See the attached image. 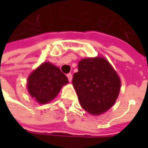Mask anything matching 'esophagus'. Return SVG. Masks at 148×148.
Returning <instances> with one entry per match:
<instances>
[{"mask_svg": "<svg viewBox=\"0 0 148 148\" xmlns=\"http://www.w3.org/2000/svg\"><path fill=\"white\" fill-rule=\"evenodd\" d=\"M66 77L68 78V81H69V82H71V80H72V74H71V73H68V74L66 75Z\"/></svg>", "mask_w": 148, "mask_h": 148, "instance_id": "1", "label": "esophagus"}]
</instances>
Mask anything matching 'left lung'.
Wrapping results in <instances>:
<instances>
[{
    "label": "left lung",
    "instance_id": "8db88e82",
    "mask_svg": "<svg viewBox=\"0 0 148 148\" xmlns=\"http://www.w3.org/2000/svg\"><path fill=\"white\" fill-rule=\"evenodd\" d=\"M72 85L81 106L90 114L99 115L109 110L115 103L121 81L108 60L95 57L79 62Z\"/></svg>",
    "mask_w": 148,
    "mask_h": 148
}]
</instances>
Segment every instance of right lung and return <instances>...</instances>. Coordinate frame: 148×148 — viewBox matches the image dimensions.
<instances>
[{"label": "right lung", "mask_w": 148, "mask_h": 148, "mask_svg": "<svg viewBox=\"0 0 148 148\" xmlns=\"http://www.w3.org/2000/svg\"><path fill=\"white\" fill-rule=\"evenodd\" d=\"M68 82L67 77L57 66L45 62L29 75L27 90L38 104L44 105L52 101Z\"/></svg>", "instance_id": "right-lung-1"}]
</instances>
